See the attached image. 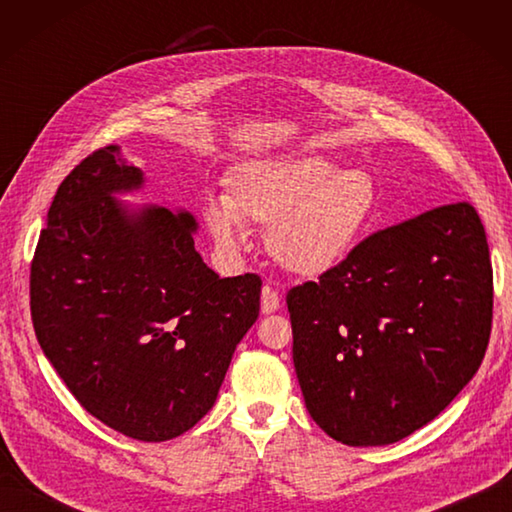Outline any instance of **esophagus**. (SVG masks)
I'll return each mask as SVG.
<instances>
[{
    "mask_svg": "<svg viewBox=\"0 0 512 512\" xmlns=\"http://www.w3.org/2000/svg\"><path fill=\"white\" fill-rule=\"evenodd\" d=\"M279 310V292L273 286L262 288V312L273 314Z\"/></svg>",
    "mask_w": 512,
    "mask_h": 512,
    "instance_id": "esophagus-1",
    "label": "esophagus"
}]
</instances>
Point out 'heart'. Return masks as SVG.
I'll return each instance as SVG.
<instances>
[{
  "mask_svg": "<svg viewBox=\"0 0 512 512\" xmlns=\"http://www.w3.org/2000/svg\"><path fill=\"white\" fill-rule=\"evenodd\" d=\"M226 198L204 204V224L222 253L246 244V224L266 228V246L290 273L319 277L352 257L372 228L378 189L361 167L321 154L257 158L237 165Z\"/></svg>",
  "mask_w": 512,
  "mask_h": 512,
  "instance_id": "obj_1",
  "label": "heart"
}]
</instances>
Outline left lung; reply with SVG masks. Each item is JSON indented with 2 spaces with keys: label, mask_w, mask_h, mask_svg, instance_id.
<instances>
[{
  "label": "left lung",
  "mask_w": 512,
  "mask_h": 512,
  "mask_svg": "<svg viewBox=\"0 0 512 512\" xmlns=\"http://www.w3.org/2000/svg\"><path fill=\"white\" fill-rule=\"evenodd\" d=\"M286 301L312 420L350 447L398 442L436 418L484 358L493 270L480 215L458 202L378 231Z\"/></svg>",
  "instance_id": "obj_1"
}]
</instances>
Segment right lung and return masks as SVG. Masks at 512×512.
Wrapping results in <instances>:
<instances>
[{
  "label": "right lung",
  "instance_id": "1",
  "mask_svg": "<svg viewBox=\"0 0 512 512\" xmlns=\"http://www.w3.org/2000/svg\"><path fill=\"white\" fill-rule=\"evenodd\" d=\"M145 182L116 145L72 169L32 259L30 310L43 354L94 418L165 442L215 405L262 279L213 273L187 209L121 200Z\"/></svg>",
  "mask_w": 512,
  "mask_h": 512
}]
</instances>
